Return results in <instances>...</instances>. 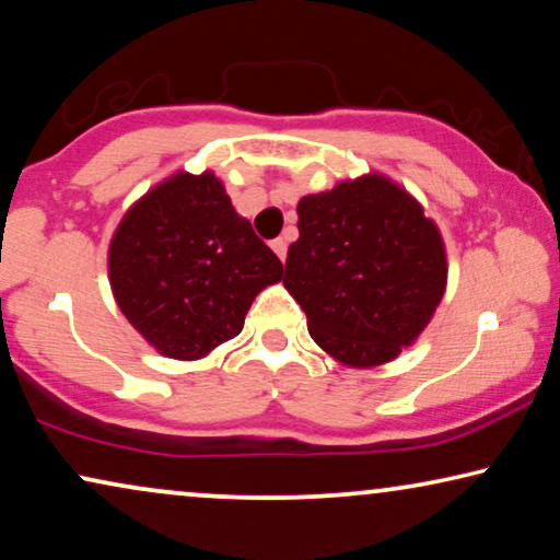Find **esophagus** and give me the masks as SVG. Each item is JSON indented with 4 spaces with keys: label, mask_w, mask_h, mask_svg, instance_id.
Wrapping results in <instances>:
<instances>
[{
    "label": "esophagus",
    "mask_w": 560,
    "mask_h": 560,
    "mask_svg": "<svg viewBox=\"0 0 560 560\" xmlns=\"http://www.w3.org/2000/svg\"><path fill=\"white\" fill-rule=\"evenodd\" d=\"M270 247H272L275 255H278V257L282 259V262H285V257H288V242L280 236V240H272Z\"/></svg>",
    "instance_id": "obj_1"
}]
</instances>
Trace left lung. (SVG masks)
I'll return each instance as SVG.
<instances>
[{"label":"left lung","mask_w":560,"mask_h":560,"mask_svg":"<svg viewBox=\"0 0 560 560\" xmlns=\"http://www.w3.org/2000/svg\"><path fill=\"white\" fill-rule=\"evenodd\" d=\"M298 232L282 285L336 362L357 370L393 362L431 324L446 293V247L397 183L370 173L303 196Z\"/></svg>","instance_id":"8db88e82"}]
</instances>
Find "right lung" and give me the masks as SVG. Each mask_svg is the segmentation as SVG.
Masks as SVG:
<instances>
[{
    "mask_svg": "<svg viewBox=\"0 0 560 560\" xmlns=\"http://www.w3.org/2000/svg\"><path fill=\"white\" fill-rule=\"evenodd\" d=\"M282 262L211 171L175 173L129 206L109 244L114 301L163 357L194 362L242 331Z\"/></svg>",
    "mask_w": 560,
    "mask_h": 560,
    "instance_id": "1",
    "label": "right lung"
}]
</instances>
